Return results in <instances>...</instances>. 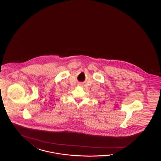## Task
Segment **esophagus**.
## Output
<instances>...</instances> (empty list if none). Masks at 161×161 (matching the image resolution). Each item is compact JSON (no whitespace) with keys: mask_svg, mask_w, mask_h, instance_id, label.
I'll list each match as a JSON object with an SVG mask.
<instances>
[{"mask_svg":"<svg viewBox=\"0 0 161 161\" xmlns=\"http://www.w3.org/2000/svg\"><path fill=\"white\" fill-rule=\"evenodd\" d=\"M79 85H81V84H79Z\"/></svg>","mask_w":161,"mask_h":161,"instance_id":"34e87169","label":"esophagus"}]
</instances>
